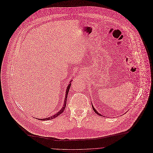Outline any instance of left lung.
I'll return each mask as SVG.
<instances>
[{"mask_svg": "<svg viewBox=\"0 0 153 153\" xmlns=\"http://www.w3.org/2000/svg\"><path fill=\"white\" fill-rule=\"evenodd\" d=\"M92 107H93V111H94V112H96L97 114H98L99 115H101L100 113H98V112H97V111L95 109V108H94V107H93V104H92Z\"/></svg>", "mask_w": 153, "mask_h": 153, "instance_id": "8db88e82", "label": "left lung"}]
</instances>
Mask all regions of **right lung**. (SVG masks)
Listing matches in <instances>:
<instances>
[{
    "instance_id": "right-lung-1",
    "label": "right lung",
    "mask_w": 153,
    "mask_h": 153,
    "mask_svg": "<svg viewBox=\"0 0 153 153\" xmlns=\"http://www.w3.org/2000/svg\"><path fill=\"white\" fill-rule=\"evenodd\" d=\"M72 80H71L70 83L71 82ZM70 86H71V83H69L67 88V91H66V93H65V101H64V105H63V107H62V109L57 112L56 113L55 115H53L51 117H47V118H45V119H39L38 120H51L52 119H55L56 117H58L59 115H60L64 111V109H65V106H66V104H67V96H68V91L70 89Z\"/></svg>"
}]
</instances>
